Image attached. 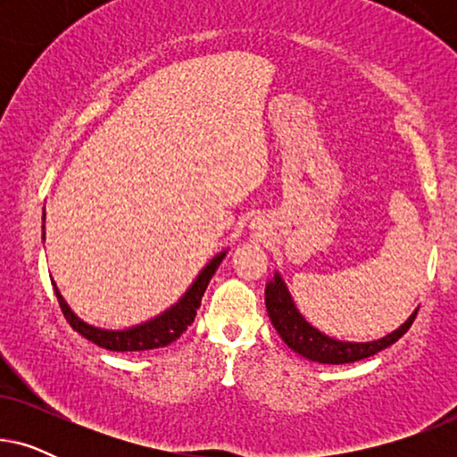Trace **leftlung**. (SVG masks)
Wrapping results in <instances>:
<instances>
[{
	"label": "left lung",
	"mask_w": 457,
	"mask_h": 457,
	"mask_svg": "<svg viewBox=\"0 0 457 457\" xmlns=\"http://www.w3.org/2000/svg\"><path fill=\"white\" fill-rule=\"evenodd\" d=\"M266 310L274 328H277V333L280 335V339H283L293 352L303 355V358H308L312 361H318V364H349V361L370 358V355L383 352L385 347H389L397 339H402V337L408 333V328L411 327V322H414V318L418 314L416 310L402 327L378 341L349 343L333 339V337L324 335L318 328L312 327V324L299 314L295 302H293L291 293L287 289L285 280L280 278L278 272L274 274V278L268 280L266 285Z\"/></svg>",
	"instance_id": "8db88e82"
}]
</instances>
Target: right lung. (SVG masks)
Returning <instances> with one entry per match:
<instances>
[{
  "mask_svg": "<svg viewBox=\"0 0 457 457\" xmlns=\"http://www.w3.org/2000/svg\"><path fill=\"white\" fill-rule=\"evenodd\" d=\"M43 220H46V212H43ZM43 241H46V230H43ZM227 252L218 253L216 258L210 260V264L199 272V277L193 280V285L187 289L183 297L179 299L172 308L162 312L160 316L152 318V320L137 324V327L124 328V330H108V328H97L91 327L80 320V318L74 314V312L68 308V303L62 297L58 287L54 283L55 297H58V303L62 312H64V318L71 322V327L77 330L79 335H83L85 339H89L96 345L110 349V352H147V349H158L170 345L172 341H177L180 335L185 333L187 328L191 327L193 320H195V314L202 305V297L205 289H208V283L214 277V272L220 266Z\"/></svg>",
  "mask_w": 457,
  "mask_h": 457,
  "instance_id": "add662e5",
  "label": "right lung"
}]
</instances>
